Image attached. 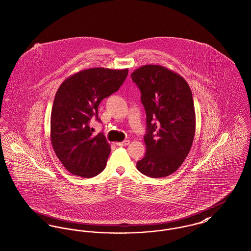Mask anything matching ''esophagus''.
Here are the masks:
<instances>
[{"label": "esophagus", "instance_id": "esophagus-1", "mask_svg": "<svg viewBox=\"0 0 251 251\" xmlns=\"http://www.w3.org/2000/svg\"><path fill=\"white\" fill-rule=\"evenodd\" d=\"M129 144H130V140H124V141H122V142H118V143H117V145L120 146V147H124V146H127V145H129Z\"/></svg>", "mask_w": 251, "mask_h": 251}]
</instances>
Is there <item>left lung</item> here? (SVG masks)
I'll list each match as a JSON object with an SVG mask.
<instances>
[{
    "instance_id": "1",
    "label": "left lung",
    "mask_w": 251,
    "mask_h": 251,
    "mask_svg": "<svg viewBox=\"0 0 251 251\" xmlns=\"http://www.w3.org/2000/svg\"><path fill=\"white\" fill-rule=\"evenodd\" d=\"M131 75L147 115L146 152L136 168L147 176H168L192 148L196 127L192 90L182 75L161 65H143Z\"/></svg>"
}]
</instances>
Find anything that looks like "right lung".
I'll use <instances>...</instances> for the list:
<instances>
[{"label": "right lung", "instance_id": "1", "mask_svg": "<svg viewBox=\"0 0 251 251\" xmlns=\"http://www.w3.org/2000/svg\"><path fill=\"white\" fill-rule=\"evenodd\" d=\"M128 68L95 67L69 75L60 84L52 107L50 140L65 169L74 176L91 178L106 166L111 146L102 133L93 134L89 121L98 119L101 100L117 92Z\"/></svg>", "mask_w": 251, "mask_h": 251}]
</instances>
